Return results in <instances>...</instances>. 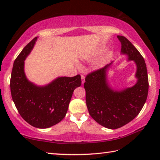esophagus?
<instances>
[{
    "mask_svg": "<svg viewBox=\"0 0 160 160\" xmlns=\"http://www.w3.org/2000/svg\"><path fill=\"white\" fill-rule=\"evenodd\" d=\"M81 80H82V84L83 85V84L85 83V78L83 75H81Z\"/></svg>",
    "mask_w": 160,
    "mask_h": 160,
    "instance_id": "obj_1",
    "label": "esophagus"
}]
</instances>
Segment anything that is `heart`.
I'll list each match as a JSON object with an SVG mask.
<instances>
[{
  "instance_id": "heart-1",
  "label": "heart",
  "mask_w": 160,
  "mask_h": 160,
  "mask_svg": "<svg viewBox=\"0 0 160 160\" xmlns=\"http://www.w3.org/2000/svg\"><path fill=\"white\" fill-rule=\"evenodd\" d=\"M104 50H105V47H104V46H102V47H100L98 48V50H97V53H96L95 55H97V56L99 55V54L102 53Z\"/></svg>"
}]
</instances>
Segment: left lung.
<instances>
[{
    "mask_svg": "<svg viewBox=\"0 0 160 160\" xmlns=\"http://www.w3.org/2000/svg\"><path fill=\"white\" fill-rule=\"evenodd\" d=\"M117 37L121 43V54L136 65V83L121 90L111 87L108 72L113 62L87 75L84 83L90 116L96 122L109 129L121 128L138 115L147 99L149 88L144 58L125 37Z\"/></svg>",
    "mask_w": 160,
    "mask_h": 160,
    "instance_id": "8db88e82",
    "label": "left lung"
}]
</instances>
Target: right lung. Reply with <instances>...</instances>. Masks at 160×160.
<instances>
[{
	"mask_svg": "<svg viewBox=\"0 0 160 160\" xmlns=\"http://www.w3.org/2000/svg\"><path fill=\"white\" fill-rule=\"evenodd\" d=\"M38 37L23 48L14 61L10 78L12 98L19 113L31 126L47 128L66 116L75 88L81 85V77H58L47 85H37L25 72V61L33 49Z\"/></svg>",
	"mask_w": 160,
	"mask_h": 160,
	"instance_id": "1",
	"label": "right lung"
}]
</instances>
